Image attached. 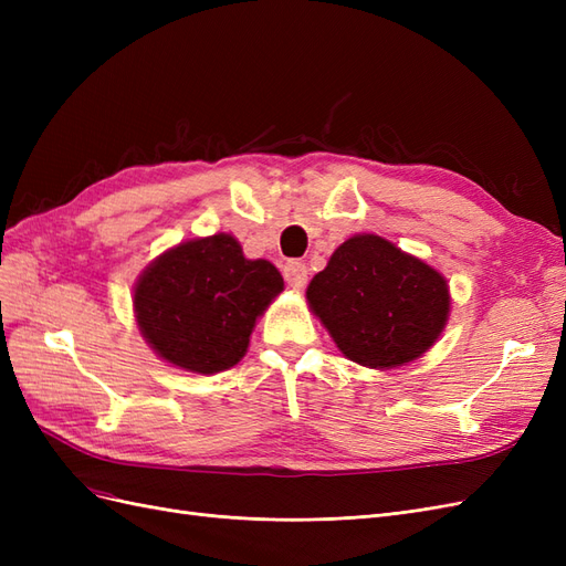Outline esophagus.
Here are the masks:
<instances>
[{
    "label": "esophagus",
    "instance_id": "obj_1",
    "mask_svg": "<svg viewBox=\"0 0 566 566\" xmlns=\"http://www.w3.org/2000/svg\"><path fill=\"white\" fill-rule=\"evenodd\" d=\"M283 276L290 287L302 290L306 285V279H310V269H306L302 262H287L283 266Z\"/></svg>",
    "mask_w": 566,
    "mask_h": 566
}]
</instances>
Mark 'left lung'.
I'll return each mask as SVG.
<instances>
[{
	"label": "left lung",
	"instance_id": "1",
	"mask_svg": "<svg viewBox=\"0 0 566 566\" xmlns=\"http://www.w3.org/2000/svg\"><path fill=\"white\" fill-rule=\"evenodd\" d=\"M306 300L352 361L397 368L430 349L449 318L439 271L380 235H354L306 287Z\"/></svg>",
	"mask_w": 566,
	"mask_h": 566
}]
</instances>
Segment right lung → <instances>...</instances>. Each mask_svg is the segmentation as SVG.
I'll return each instance as SVG.
<instances>
[{
  "label": "right lung",
  "mask_w": 566,
  "mask_h": 566,
  "mask_svg": "<svg viewBox=\"0 0 566 566\" xmlns=\"http://www.w3.org/2000/svg\"><path fill=\"white\" fill-rule=\"evenodd\" d=\"M283 290L279 269L245 260L229 233L181 243L160 254L134 290V312L165 361L219 373L248 352L256 316Z\"/></svg>",
  "instance_id": "right-lung-1"
}]
</instances>
